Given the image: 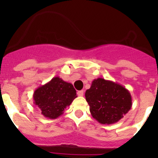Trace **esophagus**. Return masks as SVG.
<instances>
[{
	"label": "esophagus",
	"instance_id": "esophagus-1",
	"mask_svg": "<svg viewBox=\"0 0 158 158\" xmlns=\"http://www.w3.org/2000/svg\"><path fill=\"white\" fill-rule=\"evenodd\" d=\"M77 95L79 96H83L84 95V90H80V91L77 92Z\"/></svg>",
	"mask_w": 158,
	"mask_h": 158
}]
</instances>
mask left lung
<instances>
[{
	"mask_svg": "<svg viewBox=\"0 0 158 158\" xmlns=\"http://www.w3.org/2000/svg\"><path fill=\"white\" fill-rule=\"evenodd\" d=\"M85 99L92 116L101 124L118 122L132 107L131 95L126 88L101 77L93 81Z\"/></svg>",
	"mask_w": 158,
	"mask_h": 158,
	"instance_id": "8db88e82",
	"label": "left lung"
}]
</instances>
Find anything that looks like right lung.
<instances>
[{
	"label": "right lung",
	"instance_id": "add662e5",
	"mask_svg": "<svg viewBox=\"0 0 158 158\" xmlns=\"http://www.w3.org/2000/svg\"><path fill=\"white\" fill-rule=\"evenodd\" d=\"M77 97L72 84L64 81L59 77H54L37 88L33 94L35 105L40 108L43 116L51 119L61 116Z\"/></svg>",
	"mask_w": 158,
	"mask_h": 158
}]
</instances>
